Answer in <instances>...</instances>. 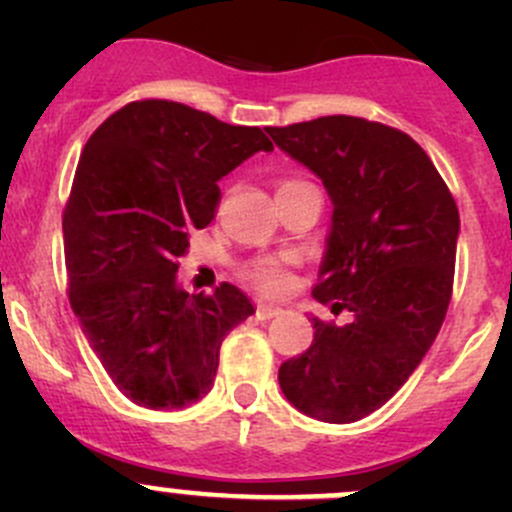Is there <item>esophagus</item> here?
I'll list each match as a JSON object with an SVG mask.
<instances>
[{"mask_svg": "<svg viewBox=\"0 0 512 512\" xmlns=\"http://www.w3.org/2000/svg\"><path fill=\"white\" fill-rule=\"evenodd\" d=\"M280 314H282L280 307H272V304H257V317H260L262 322L280 317Z\"/></svg>", "mask_w": 512, "mask_h": 512, "instance_id": "obj_1", "label": "esophagus"}]
</instances>
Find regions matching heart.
Here are the masks:
<instances>
[{"label":"heart","mask_w":512,"mask_h":512,"mask_svg":"<svg viewBox=\"0 0 512 512\" xmlns=\"http://www.w3.org/2000/svg\"><path fill=\"white\" fill-rule=\"evenodd\" d=\"M297 185H307V183L297 178H289L280 185V190L297 188ZM280 190H277V193H280ZM292 265H294V257L289 255L257 257V260H252L250 265H247L245 277L252 282V287H255L257 292L267 294V297H280V294H285L289 285H292V272H289V267Z\"/></svg>","instance_id":"obj_1"}]
</instances>
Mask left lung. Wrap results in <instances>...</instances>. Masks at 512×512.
Here are the masks:
<instances>
[{
  "mask_svg": "<svg viewBox=\"0 0 512 512\" xmlns=\"http://www.w3.org/2000/svg\"><path fill=\"white\" fill-rule=\"evenodd\" d=\"M267 133L332 198L312 294L332 312H352L342 327L312 319V347L280 366V386L302 414L359 421L406 384L446 319L461 230L456 200L399 128L322 116Z\"/></svg>",
  "mask_w": 512,
  "mask_h": 512,
  "instance_id": "obj_1",
  "label": "left lung"
}]
</instances>
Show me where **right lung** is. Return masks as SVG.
I'll use <instances>...</instances> for the list:
<instances>
[{
  "mask_svg": "<svg viewBox=\"0 0 512 512\" xmlns=\"http://www.w3.org/2000/svg\"><path fill=\"white\" fill-rule=\"evenodd\" d=\"M272 141L185 103H126L91 133L64 208L69 302L113 384L146 409L213 389L220 344L255 307L223 282L175 280L190 235L215 218L218 180Z\"/></svg>",
  "mask_w": 512,
  "mask_h": 512,
  "instance_id": "right-lung-1",
  "label": "right lung"
}]
</instances>
